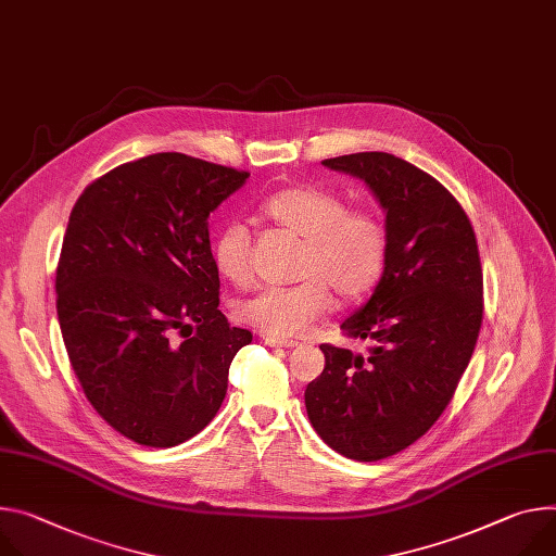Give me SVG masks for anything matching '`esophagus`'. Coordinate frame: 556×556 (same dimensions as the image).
<instances>
[{
  "mask_svg": "<svg viewBox=\"0 0 556 556\" xmlns=\"http://www.w3.org/2000/svg\"><path fill=\"white\" fill-rule=\"evenodd\" d=\"M264 343L268 348H296L299 341H292V339H279V337H264Z\"/></svg>",
  "mask_w": 556,
  "mask_h": 556,
  "instance_id": "34e87169",
  "label": "esophagus"
}]
</instances>
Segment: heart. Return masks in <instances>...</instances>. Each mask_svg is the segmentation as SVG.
I'll list each match as a JSON object with an SVG mask.
<instances>
[{"mask_svg": "<svg viewBox=\"0 0 556 556\" xmlns=\"http://www.w3.org/2000/svg\"><path fill=\"white\" fill-rule=\"evenodd\" d=\"M260 213L277 230L301 239V281L237 301L239 324L268 337H296L332 308V292L352 304L381 283L390 230L377 211L348 208V201L328 188L296 184L264 199ZM211 260L224 281L245 286L252 275L248 230L237 222L224 224L211 243Z\"/></svg>", "mask_w": 556, "mask_h": 556, "instance_id": "heart-1", "label": "heart"}]
</instances>
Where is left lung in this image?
Returning <instances> with one entry per match:
<instances>
[{
	"mask_svg": "<svg viewBox=\"0 0 556 556\" xmlns=\"http://www.w3.org/2000/svg\"><path fill=\"white\" fill-rule=\"evenodd\" d=\"M321 164L375 192L390 260L368 304L341 324L368 352L321 343L326 368L306 388V410L332 450L379 462L434 426L470 364L483 319L479 248L459 201L406 160L355 153Z\"/></svg>",
	"mask_w": 556,
	"mask_h": 556,
	"instance_id": "8db88e82",
	"label": "left lung"
}]
</instances>
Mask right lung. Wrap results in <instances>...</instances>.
Segmentation results:
<instances>
[{"instance_id": "right-lung-1", "label": "right lung", "mask_w": 556, "mask_h": 556, "mask_svg": "<svg viewBox=\"0 0 556 556\" xmlns=\"http://www.w3.org/2000/svg\"><path fill=\"white\" fill-rule=\"evenodd\" d=\"M248 177L157 153L94 179L73 206L55 277L64 345L90 406L139 445L204 430L252 341L219 311L208 235Z\"/></svg>"}]
</instances>
